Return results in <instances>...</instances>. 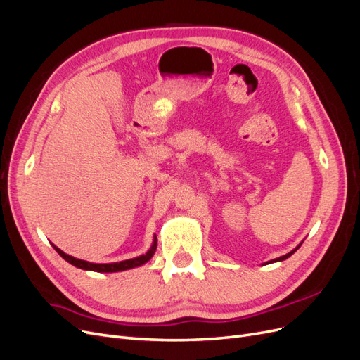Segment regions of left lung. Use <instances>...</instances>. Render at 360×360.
Returning a JSON list of instances; mask_svg holds the SVG:
<instances>
[{
    "label": "left lung",
    "mask_w": 360,
    "mask_h": 360,
    "mask_svg": "<svg viewBox=\"0 0 360 360\" xmlns=\"http://www.w3.org/2000/svg\"><path fill=\"white\" fill-rule=\"evenodd\" d=\"M300 245H302V243H300ZM300 245H299V246H300ZM299 246H297L296 249H292V250H291V252H288L287 255H282V257H279V258H276V259H274V261H284V259H287L288 257H291V255H292L294 252H296V250L299 249ZM269 263H271V261H269Z\"/></svg>",
    "instance_id": "8db88e82"
}]
</instances>
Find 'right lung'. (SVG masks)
Wrapping results in <instances>:
<instances>
[{
    "instance_id": "right-lung-1",
    "label": "right lung",
    "mask_w": 360,
    "mask_h": 360,
    "mask_svg": "<svg viewBox=\"0 0 360 360\" xmlns=\"http://www.w3.org/2000/svg\"><path fill=\"white\" fill-rule=\"evenodd\" d=\"M53 249L57 250V252L68 261V263L73 264L75 267H79L84 270H93V271H101V274H112V271H122V270H129V269H134V267H139L146 264L147 261L155 255L156 252V248H158V238H153V245L147 250L146 254L139 255L136 258H130V259H124V261H118V263H110V264H96V263H90V261H84L79 258H75L72 255L64 254L60 248H57L56 245H52Z\"/></svg>"
}]
</instances>
